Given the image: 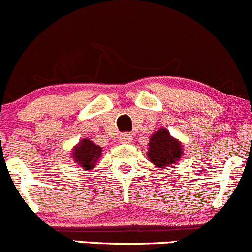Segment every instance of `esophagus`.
<instances>
[{"instance_id": "obj_1", "label": "esophagus", "mask_w": 252, "mask_h": 252, "mask_svg": "<svg viewBox=\"0 0 252 252\" xmlns=\"http://www.w3.org/2000/svg\"><path fill=\"white\" fill-rule=\"evenodd\" d=\"M131 140H133V135H131L130 133H122L121 134V142L122 143H126V144H128V143H131Z\"/></svg>"}]
</instances>
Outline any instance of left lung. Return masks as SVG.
Returning <instances> with one entry per match:
<instances>
[{
    "mask_svg": "<svg viewBox=\"0 0 252 252\" xmlns=\"http://www.w3.org/2000/svg\"><path fill=\"white\" fill-rule=\"evenodd\" d=\"M182 153L180 143L170 137L166 129H159L150 138L148 157L150 161L159 168H169L170 164L176 163L182 157Z\"/></svg>",
    "mask_w": 252,
    "mask_h": 252,
    "instance_id": "8db88e82",
    "label": "left lung"
}]
</instances>
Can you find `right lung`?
Returning a JSON list of instances; mask_svg holds the SVG:
<instances>
[{
	"label": "right lung",
	"mask_w": 252,
	"mask_h": 252,
	"mask_svg": "<svg viewBox=\"0 0 252 252\" xmlns=\"http://www.w3.org/2000/svg\"><path fill=\"white\" fill-rule=\"evenodd\" d=\"M100 153L102 148L99 145H95L89 139H83L73 150V158L84 170H89L97 164V160L102 155Z\"/></svg>",
	"instance_id": "right-lung-1"
}]
</instances>
